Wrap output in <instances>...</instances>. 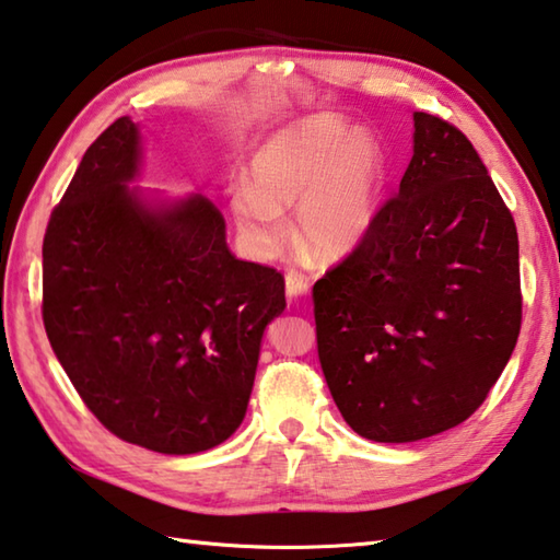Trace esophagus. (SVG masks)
<instances>
[{
    "instance_id": "34e87169",
    "label": "esophagus",
    "mask_w": 560,
    "mask_h": 560,
    "mask_svg": "<svg viewBox=\"0 0 560 560\" xmlns=\"http://www.w3.org/2000/svg\"><path fill=\"white\" fill-rule=\"evenodd\" d=\"M306 293H308V279L303 277L301 271L291 269L287 273V296H289V301H296L301 296H306Z\"/></svg>"
}]
</instances>
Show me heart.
Segmentation results:
<instances>
[{
    "mask_svg": "<svg viewBox=\"0 0 560 560\" xmlns=\"http://www.w3.org/2000/svg\"><path fill=\"white\" fill-rule=\"evenodd\" d=\"M382 192L377 139L320 115L281 129L254 154L252 183H237L230 210L249 249L269 257L287 235L281 210L299 208V245L318 261H340L368 240Z\"/></svg>",
    "mask_w": 560,
    "mask_h": 560,
    "instance_id": "obj_1",
    "label": "heart"
}]
</instances>
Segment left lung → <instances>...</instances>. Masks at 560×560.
I'll return each instance as SVG.
<instances>
[{"label": "left lung", "instance_id": "obj_1", "mask_svg": "<svg viewBox=\"0 0 560 560\" xmlns=\"http://www.w3.org/2000/svg\"><path fill=\"white\" fill-rule=\"evenodd\" d=\"M313 313L332 401L362 439H431L487 399L522 328L520 237L460 129L413 112L399 192L315 281Z\"/></svg>", "mask_w": 560, "mask_h": 560}]
</instances>
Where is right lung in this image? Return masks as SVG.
<instances>
[{"instance_id":"1","label":"right lung","mask_w":560,"mask_h":560,"mask_svg":"<svg viewBox=\"0 0 560 560\" xmlns=\"http://www.w3.org/2000/svg\"><path fill=\"white\" fill-rule=\"evenodd\" d=\"M141 131L119 117L85 151L44 237V325L58 362L117 439L164 455L228 441L247 413L283 277L228 247L202 192L129 188Z\"/></svg>"}]
</instances>
